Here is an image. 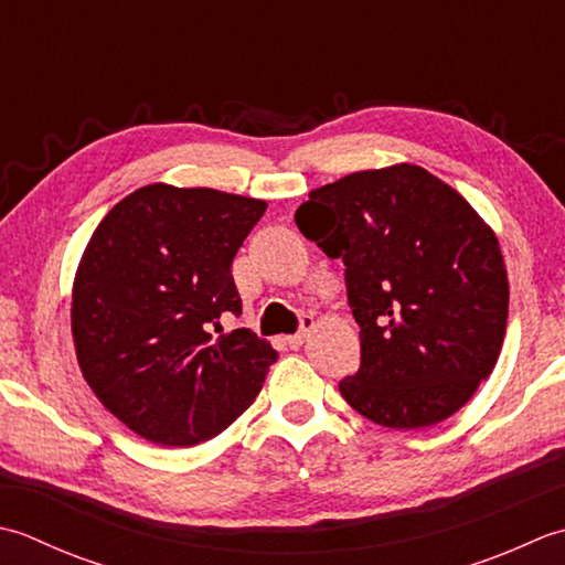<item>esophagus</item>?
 <instances>
[{"label":"esophagus","mask_w":565,"mask_h":565,"mask_svg":"<svg viewBox=\"0 0 565 565\" xmlns=\"http://www.w3.org/2000/svg\"><path fill=\"white\" fill-rule=\"evenodd\" d=\"M312 327H315V319L312 317H302V329H299L297 333H292V337H285V343L290 349H299L302 347V343L307 341V337H309V331H312Z\"/></svg>","instance_id":"34e87169"}]
</instances>
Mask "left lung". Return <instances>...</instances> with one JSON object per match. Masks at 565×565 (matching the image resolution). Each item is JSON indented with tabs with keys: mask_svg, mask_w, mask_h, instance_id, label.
Masks as SVG:
<instances>
[{
	"mask_svg": "<svg viewBox=\"0 0 565 565\" xmlns=\"http://www.w3.org/2000/svg\"><path fill=\"white\" fill-rule=\"evenodd\" d=\"M295 222L347 266L361 367L339 383L343 399L390 429L463 407L498 363L510 307L498 236L473 206L399 163L312 190Z\"/></svg>",
	"mask_w": 565,
	"mask_h": 565,
	"instance_id": "left-lung-1",
	"label": "left lung"
}]
</instances>
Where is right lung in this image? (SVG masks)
Instances as JSON below:
<instances>
[{
  "mask_svg": "<svg viewBox=\"0 0 565 565\" xmlns=\"http://www.w3.org/2000/svg\"><path fill=\"white\" fill-rule=\"evenodd\" d=\"M266 206L156 182L114 204L92 234L73 285L77 363L102 405L146 441L194 446L222 434L278 359L250 329L222 333V319L241 315L234 256Z\"/></svg>",
  "mask_w": 565,
  "mask_h": 565,
  "instance_id": "obj_1",
  "label": "right lung"
}]
</instances>
